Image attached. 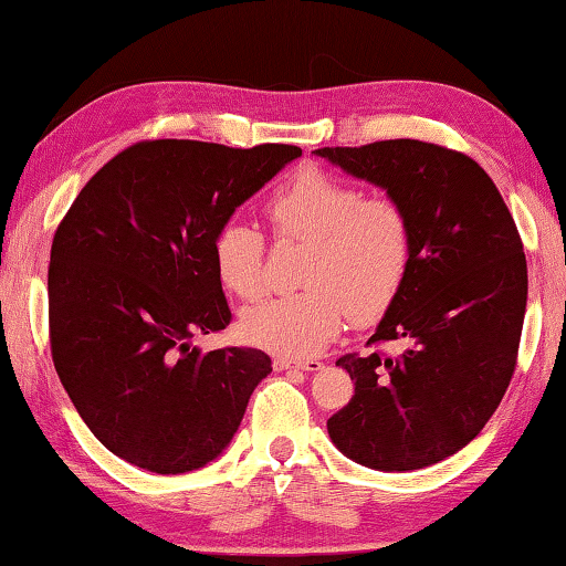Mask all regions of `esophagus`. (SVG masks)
I'll return each mask as SVG.
<instances>
[{"label": "esophagus", "instance_id": "esophagus-1", "mask_svg": "<svg viewBox=\"0 0 566 566\" xmlns=\"http://www.w3.org/2000/svg\"><path fill=\"white\" fill-rule=\"evenodd\" d=\"M274 369H302V371H319L322 361L319 359H292V357H276Z\"/></svg>", "mask_w": 566, "mask_h": 566}]
</instances>
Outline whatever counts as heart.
Instances as JSON below:
<instances>
[{
	"label": "heart",
	"mask_w": 566,
	"mask_h": 566,
	"mask_svg": "<svg viewBox=\"0 0 566 566\" xmlns=\"http://www.w3.org/2000/svg\"><path fill=\"white\" fill-rule=\"evenodd\" d=\"M270 219L280 237L310 244L306 290L247 306L242 332L256 347L306 357L342 329L347 314L369 324L395 304L411 264V224L397 202L364 199L349 181L304 169L272 197ZM214 264L237 296L262 294L264 239L254 227L219 229Z\"/></svg>",
	"instance_id": "b5f03b06"
}]
</instances>
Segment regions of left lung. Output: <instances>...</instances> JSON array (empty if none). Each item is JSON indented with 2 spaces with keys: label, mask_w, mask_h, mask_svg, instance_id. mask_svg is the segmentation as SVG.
Returning a JSON list of instances; mask_svg holds the SVG:
<instances>
[{
  "label": "left lung",
  "mask_w": 566,
  "mask_h": 566,
  "mask_svg": "<svg viewBox=\"0 0 566 566\" xmlns=\"http://www.w3.org/2000/svg\"><path fill=\"white\" fill-rule=\"evenodd\" d=\"M314 155L387 191L411 224V264L367 344L397 357L347 354L354 397L329 417L344 457L411 472L457 454L510 387L526 312V260L500 189L474 159L419 139L324 147Z\"/></svg>",
  "instance_id": "obj_1"
}]
</instances>
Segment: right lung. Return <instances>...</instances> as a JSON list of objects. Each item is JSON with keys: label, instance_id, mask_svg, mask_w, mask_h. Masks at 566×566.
I'll list each match as a JSON object with an SVG mask.
<instances>
[{"label": "right lung", "instance_id": "obj_1", "mask_svg": "<svg viewBox=\"0 0 566 566\" xmlns=\"http://www.w3.org/2000/svg\"><path fill=\"white\" fill-rule=\"evenodd\" d=\"M296 157L292 145L139 142L62 219L46 280L54 369L90 432L124 462L195 472L237 434L272 359L191 339L232 319L214 264L219 229Z\"/></svg>", "mask_w": 566, "mask_h": 566}]
</instances>
